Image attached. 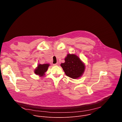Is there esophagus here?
Returning <instances> with one entry per match:
<instances>
[{
	"instance_id": "34e87169",
	"label": "esophagus",
	"mask_w": 122,
	"mask_h": 122,
	"mask_svg": "<svg viewBox=\"0 0 122 122\" xmlns=\"http://www.w3.org/2000/svg\"><path fill=\"white\" fill-rule=\"evenodd\" d=\"M58 63H56V64H53V66H58Z\"/></svg>"
}]
</instances>
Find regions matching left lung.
<instances>
[{
  "label": "left lung",
  "instance_id": "obj_1",
  "mask_svg": "<svg viewBox=\"0 0 122 122\" xmlns=\"http://www.w3.org/2000/svg\"><path fill=\"white\" fill-rule=\"evenodd\" d=\"M65 61L60 66L67 76L76 79L82 75L85 66L77 56L75 54H67L65 58Z\"/></svg>",
  "mask_w": 122,
  "mask_h": 122
}]
</instances>
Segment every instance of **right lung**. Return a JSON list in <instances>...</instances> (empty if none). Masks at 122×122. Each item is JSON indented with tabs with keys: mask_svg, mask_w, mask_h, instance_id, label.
Listing matches in <instances>:
<instances>
[{
	"mask_svg": "<svg viewBox=\"0 0 122 122\" xmlns=\"http://www.w3.org/2000/svg\"><path fill=\"white\" fill-rule=\"evenodd\" d=\"M49 66V64H39L37 67L35 69L34 73L36 75H39L40 77H43L45 75V73L48 71Z\"/></svg>",
	"mask_w": 122,
	"mask_h": 122,
	"instance_id": "1",
	"label": "right lung"
}]
</instances>
